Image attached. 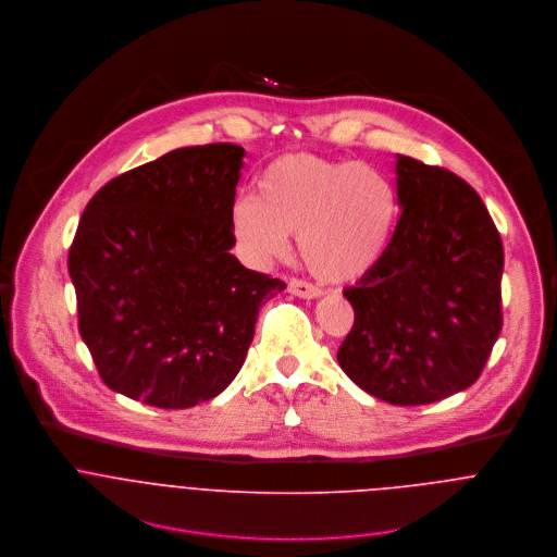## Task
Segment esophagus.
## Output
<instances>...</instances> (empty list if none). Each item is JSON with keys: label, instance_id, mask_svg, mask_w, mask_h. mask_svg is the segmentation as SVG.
Returning <instances> with one entry per match:
<instances>
[{"label": "esophagus", "instance_id": "1", "mask_svg": "<svg viewBox=\"0 0 557 557\" xmlns=\"http://www.w3.org/2000/svg\"><path fill=\"white\" fill-rule=\"evenodd\" d=\"M287 289H289V294H294V296H298V298H305V300H311V298L322 296V289H318L315 285H311V283H307V281H302V278H292V281L287 283Z\"/></svg>", "mask_w": 557, "mask_h": 557}]
</instances>
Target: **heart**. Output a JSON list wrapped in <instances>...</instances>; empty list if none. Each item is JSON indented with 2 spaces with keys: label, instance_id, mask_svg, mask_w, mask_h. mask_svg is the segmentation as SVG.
Returning <instances> with one entry per match:
<instances>
[{
  "label": "heart",
  "instance_id": "heart-1",
  "mask_svg": "<svg viewBox=\"0 0 557 557\" xmlns=\"http://www.w3.org/2000/svg\"><path fill=\"white\" fill-rule=\"evenodd\" d=\"M398 218L392 183L359 161L287 154L259 178V196L237 198L231 228L255 263L283 257L298 233L305 265L322 281L352 283L385 257Z\"/></svg>",
  "mask_w": 557,
  "mask_h": 557
}]
</instances>
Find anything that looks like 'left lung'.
I'll use <instances>...</instances> for the list:
<instances>
[{
  "label": "left lung",
  "mask_w": 557,
  "mask_h": 557,
  "mask_svg": "<svg viewBox=\"0 0 557 557\" xmlns=\"http://www.w3.org/2000/svg\"><path fill=\"white\" fill-rule=\"evenodd\" d=\"M400 218L381 263L344 296L355 324L342 370L392 405L470 387L500 333L503 244L479 194L444 168L396 154Z\"/></svg>",
  "instance_id": "left-lung-1"
}]
</instances>
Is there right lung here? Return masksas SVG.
<instances>
[{"label":"right lung","instance_id":"obj_1","mask_svg":"<svg viewBox=\"0 0 557 557\" xmlns=\"http://www.w3.org/2000/svg\"><path fill=\"white\" fill-rule=\"evenodd\" d=\"M244 148H178L109 181L70 248L78 329L102 381L133 400L187 409L244 366L259 307L285 289L233 255Z\"/></svg>","mask_w":557,"mask_h":557}]
</instances>
